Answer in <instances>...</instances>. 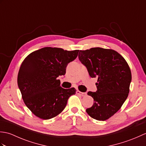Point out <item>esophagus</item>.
I'll return each mask as SVG.
<instances>
[{
    "label": "esophagus",
    "instance_id": "obj_1",
    "mask_svg": "<svg viewBox=\"0 0 146 146\" xmlns=\"http://www.w3.org/2000/svg\"><path fill=\"white\" fill-rule=\"evenodd\" d=\"M76 94H78V95H80L82 96V97H85V96L86 95V93L81 92L79 91V90H77V91H76Z\"/></svg>",
    "mask_w": 146,
    "mask_h": 146
}]
</instances>
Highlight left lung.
I'll list each match as a JSON object with an SVG mask.
<instances>
[{
    "label": "left lung",
    "instance_id": "obj_1",
    "mask_svg": "<svg viewBox=\"0 0 146 146\" xmlns=\"http://www.w3.org/2000/svg\"><path fill=\"white\" fill-rule=\"evenodd\" d=\"M78 58L92 78L98 77L97 90L87 94L94 98V105L86 111L93 119L106 120L120 109L128 97L132 80L129 64L119 52L102 48L80 50Z\"/></svg>",
    "mask_w": 146,
    "mask_h": 146
}]
</instances>
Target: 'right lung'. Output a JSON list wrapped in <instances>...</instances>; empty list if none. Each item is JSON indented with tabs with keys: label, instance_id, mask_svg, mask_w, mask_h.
I'll return each instance as SVG.
<instances>
[{
	"label": "right lung",
	"instance_id": "add662e5",
	"mask_svg": "<svg viewBox=\"0 0 146 146\" xmlns=\"http://www.w3.org/2000/svg\"><path fill=\"white\" fill-rule=\"evenodd\" d=\"M79 50L45 47L24 59L17 76V84L24 104L33 114L48 120L57 116L66 107L76 89L63 88L59 76L64 75L68 64L75 60Z\"/></svg>",
	"mask_w": 146,
	"mask_h": 146
}]
</instances>
